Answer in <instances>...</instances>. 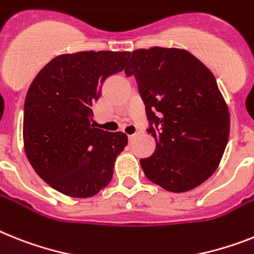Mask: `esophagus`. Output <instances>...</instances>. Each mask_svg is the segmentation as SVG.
<instances>
[{"label": "esophagus", "instance_id": "esophagus-1", "mask_svg": "<svg viewBox=\"0 0 254 254\" xmlns=\"http://www.w3.org/2000/svg\"><path fill=\"white\" fill-rule=\"evenodd\" d=\"M137 137V134H131V135H127V140H129V143H133L134 139Z\"/></svg>", "mask_w": 254, "mask_h": 254}]
</instances>
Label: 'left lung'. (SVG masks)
I'll list each match as a JSON object with an SVG mask.
<instances>
[{
    "label": "left lung",
    "mask_w": 254,
    "mask_h": 254,
    "mask_svg": "<svg viewBox=\"0 0 254 254\" xmlns=\"http://www.w3.org/2000/svg\"><path fill=\"white\" fill-rule=\"evenodd\" d=\"M146 106L156 150L140 159L151 182L186 192L214 173L230 134V115L212 72L182 49L133 51L125 68Z\"/></svg>",
    "instance_id": "left-lung-1"
}]
</instances>
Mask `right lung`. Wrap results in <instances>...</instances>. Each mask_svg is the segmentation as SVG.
Segmentation results:
<instances>
[{
    "label": "right lung",
    "mask_w": 254,
    "mask_h": 254,
    "mask_svg": "<svg viewBox=\"0 0 254 254\" xmlns=\"http://www.w3.org/2000/svg\"><path fill=\"white\" fill-rule=\"evenodd\" d=\"M127 51H80L54 58L32 81L24 102L23 139L32 168L54 190L90 197L114 176L124 133L94 127L93 106L104 80L121 72Z\"/></svg>",
    "instance_id": "obj_1"
}]
</instances>
